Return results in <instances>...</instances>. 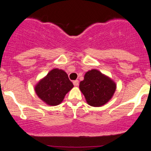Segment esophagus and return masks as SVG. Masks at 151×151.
Wrapping results in <instances>:
<instances>
[{"mask_svg":"<svg viewBox=\"0 0 151 151\" xmlns=\"http://www.w3.org/2000/svg\"><path fill=\"white\" fill-rule=\"evenodd\" d=\"M73 84H74V85L75 86H77L78 85H79V81H78V80L74 81H73Z\"/></svg>","mask_w":151,"mask_h":151,"instance_id":"34e87169","label":"esophagus"}]
</instances>
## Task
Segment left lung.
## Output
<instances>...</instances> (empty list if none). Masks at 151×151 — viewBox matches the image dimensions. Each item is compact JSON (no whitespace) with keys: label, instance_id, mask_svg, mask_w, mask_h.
<instances>
[{"label":"left lung","instance_id":"8db88e82","mask_svg":"<svg viewBox=\"0 0 151 151\" xmlns=\"http://www.w3.org/2000/svg\"><path fill=\"white\" fill-rule=\"evenodd\" d=\"M116 89L114 80L96 69L86 72L84 80L79 83V89L87 104L94 107L101 106L110 101Z\"/></svg>","mask_w":151,"mask_h":151}]
</instances>
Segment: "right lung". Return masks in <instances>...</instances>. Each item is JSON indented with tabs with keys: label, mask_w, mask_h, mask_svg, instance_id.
<instances>
[{
	"label": "right lung",
	"mask_w": 151,
	"mask_h": 151,
	"mask_svg": "<svg viewBox=\"0 0 151 151\" xmlns=\"http://www.w3.org/2000/svg\"><path fill=\"white\" fill-rule=\"evenodd\" d=\"M73 86L65 71L55 68L36 84L35 91L46 104L57 106L62 103Z\"/></svg>",
	"instance_id": "right-lung-1"
}]
</instances>
